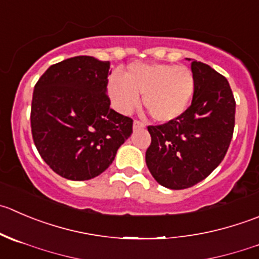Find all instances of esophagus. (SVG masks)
Masks as SVG:
<instances>
[{"mask_svg": "<svg viewBox=\"0 0 259 259\" xmlns=\"http://www.w3.org/2000/svg\"><path fill=\"white\" fill-rule=\"evenodd\" d=\"M133 127H134V130H140V129H144L145 125H144V122L139 121V120H134V124H133Z\"/></svg>", "mask_w": 259, "mask_h": 259, "instance_id": "esophagus-1", "label": "esophagus"}]
</instances>
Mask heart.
I'll use <instances>...</instances> for the list:
<instances>
[{"label": "heart", "instance_id": "1", "mask_svg": "<svg viewBox=\"0 0 259 259\" xmlns=\"http://www.w3.org/2000/svg\"><path fill=\"white\" fill-rule=\"evenodd\" d=\"M107 92L115 109L130 114L143 105L150 116L159 122H169L182 116L192 101L195 76L185 66L164 63H133L124 76L114 73L107 82Z\"/></svg>", "mask_w": 259, "mask_h": 259}]
</instances>
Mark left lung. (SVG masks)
Instances as JSON below:
<instances>
[{
    "mask_svg": "<svg viewBox=\"0 0 259 259\" xmlns=\"http://www.w3.org/2000/svg\"><path fill=\"white\" fill-rule=\"evenodd\" d=\"M191 71L195 76L191 106L177 120L148 126L152 137L145 153L148 169L170 190L205 180L224 159L234 132L235 100L228 79L197 60L191 63Z\"/></svg>",
    "mask_w": 259,
    "mask_h": 259,
    "instance_id": "1",
    "label": "left lung"
}]
</instances>
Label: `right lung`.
I'll list each match as a JSON object with an SVG mask.
<instances>
[{
  "mask_svg": "<svg viewBox=\"0 0 259 259\" xmlns=\"http://www.w3.org/2000/svg\"><path fill=\"white\" fill-rule=\"evenodd\" d=\"M110 62L89 55L53 64L36 82L31 133L44 162L72 181L97 177L133 133V120L110 109Z\"/></svg>",
  "mask_w": 259,
  "mask_h": 259,
  "instance_id": "add662e5",
  "label": "right lung"
}]
</instances>
